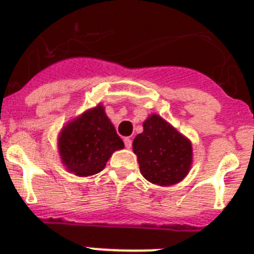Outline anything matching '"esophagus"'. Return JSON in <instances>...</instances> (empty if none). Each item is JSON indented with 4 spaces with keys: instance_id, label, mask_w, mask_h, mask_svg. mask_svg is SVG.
<instances>
[{
    "instance_id": "esophagus-1",
    "label": "esophagus",
    "mask_w": 254,
    "mask_h": 254,
    "mask_svg": "<svg viewBox=\"0 0 254 254\" xmlns=\"http://www.w3.org/2000/svg\"><path fill=\"white\" fill-rule=\"evenodd\" d=\"M124 143H125V147H127V148H131V138L130 137L124 138Z\"/></svg>"
}]
</instances>
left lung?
Masks as SVG:
<instances>
[{"label": "left lung", "mask_w": 254, "mask_h": 254, "mask_svg": "<svg viewBox=\"0 0 254 254\" xmlns=\"http://www.w3.org/2000/svg\"><path fill=\"white\" fill-rule=\"evenodd\" d=\"M133 152L142 176L157 186L180 183L192 165L191 140L156 114L143 121V131L133 140Z\"/></svg>", "instance_id": "1"}]
</instances>
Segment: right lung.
Instances as JSON below:
<instances>
[{
	"mask_svg": "<svg viewBox=\"0 0 254 254\" xmlns=\"http://www.w3.org/2000/svg\"><path fill=\"white\" fill-rule=\"evenodd\" d=\"M123 148V139L117 135L102 103L68 121L58 135L62 164L78 177L102 172L112 153Z\"/></svg>",
	"mask_w": 254,
	"mask_h": 254,
	"instance_id": "1",
	"label": "right lung"
}]
</instances>
